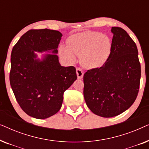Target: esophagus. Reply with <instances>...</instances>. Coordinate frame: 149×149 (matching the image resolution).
Instances as JSON below:
<instances>
[{"mask_svg": "<svg viewBox=\"0 0 149 149\" xmlns=\"http://www.w3.org/2000/svg\"><path fill=\"white\" fill-rule=\"evenodd\" d=\"M76 72H77V78H78L79 79H81L83 78V74H84V72H83V70H82V69H81V68H77Z\"/></svg>", "mask_w": 149, "mask_h": 149, "instance_id": "esophagus-1", "label": "esophagus"}]
</instances>
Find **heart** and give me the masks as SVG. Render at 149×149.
<instances>
[{
  "mask_svg": "<svg viewBox=\"0 0 149 149\" xmlns=\"http://www.w3.org/2000/svg\"><path fill=\"white\" fill-rule=\"evenodd\" d=\"M68 45H61L60 56L69 62L80 56L82 65L89 69L100 68L107 62L112 52V42L109 36L100 32L85 31L70 36Z\"/></svg>",
  "mask_w": 149,
  "mask_h": 149,
  "instance_id": "b5f03b06",
  "label": "heart"
}]
</instances>
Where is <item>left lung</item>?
I'll list each match as a JSON object with an SVG mask.
<instances>
[{"label":"left lung","instance_id":"1","mask_svg":"<svg viewBox=\"0 0 149 149\" xmlns=\"http://www.w3.org/2000/svg\"><path fill=\"white\" fill-rule=\"evenodd\" d=\"M112 52L105 64L83 76L87 107L102 117L119 115L133 104L140 87L141 68L136 45L127 32L112 27Z\"/></svg>","mask_w":149,"mask_h":149}]
</instances>
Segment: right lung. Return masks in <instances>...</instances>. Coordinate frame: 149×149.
I'll return each instance as SVG.
<instances>
[{
	"instance_id": "add662e5",
	"label": "right lung",
	"mask_w": 149,
	"mask_h": 149,
	"mask_svg": "<svg viewBox=\"0 0 149 149\" xmlns=\"http://www.w3.org/2000/svg\"><path fill=\"white\" fill-rule=\"evenodd\" d=\"M62 36L58 30H30L12 49V90L22 109L36 119H47L58 113L64 91L77 79L74 66L64 67L59 62L57 54ZM35 52L49 53L39 59Z\"/></svg>"
}]
</instances>
